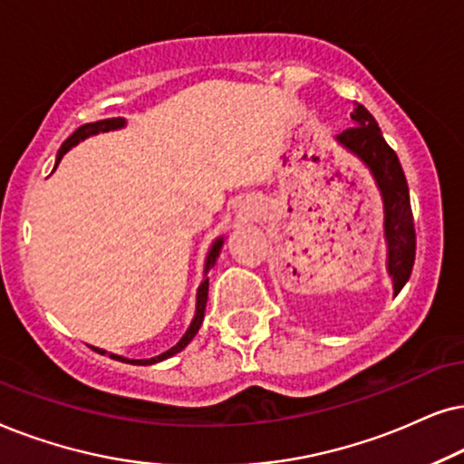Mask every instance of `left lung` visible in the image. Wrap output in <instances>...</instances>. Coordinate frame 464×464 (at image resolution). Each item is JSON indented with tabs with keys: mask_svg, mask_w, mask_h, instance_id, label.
I'll use <instances>...</instances> for the list:
<instances>
[{
	"mask_svg": "<svg viewBox=\"0 0 464 464\" xmlns=\"http://www.w3.org/2000/svg\"><path fill=\"white\" fill-rule=\"evenodd\" d=\"M350 116L354 127L335 135V141L365 165L382 195L386 274L391 276L392 295L397 296L410 280L413 258H416V231H413L410 188H407L399 157L386 144L384 135L369 110L356 103L354 112Z\"/></svg>",
	"mask_w": 464,
	"mask_h": 464,
	"instance_id": "obj_1",
	"label": "left lung"
}]
</instances>
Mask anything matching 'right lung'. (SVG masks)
I'll use <instances>...</instances> for the list:
<instances>
[{"instance_id":"add662e5","label":"right lung","mask_w":464,"mask_h":464,"mask_svg":"<svg viewBox=\"0 0 464 464\" xmlns=\"http://www.w3.org/2000/svg\"><path fill=\"white\" fill-rule=\"evenodd\" d=\"M127 125L125 119H103V121H97V122H86V125L78 127L76 131H73L70 138L63 141V146H61V150L57 154V163H54V169H57L59 160L63 159V154L67 150H72L73 146H78L80 141H84L86 138H91V135H99V133H108V131H116V129H122ZM222 244H225V237H216L212 246H209L208 250V256H206V265H203V282L199 284V288H197V304H195V316H193V323L187 329V333L180 337V342H178L174 348H169L168 352H163V354L159 356H152V358H125V356H119V354H112V352H106L102 348H95V345H91L92 350L99 352V354H110V358H114V361H121V362H129V365H154V362H160L165 361V358H171L178 352H182L187 345L193 342V337L197 335V331L201 329V323H203V316H206V304H208V290H209V277H208V271L214 267L216 265V258L220 256V250H222Z\"/></svg>"}]
</instances>
